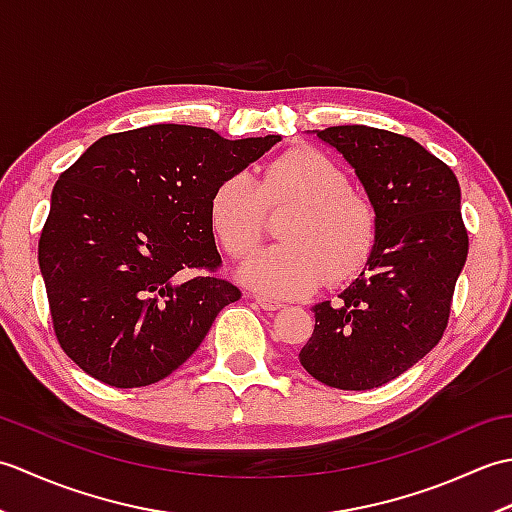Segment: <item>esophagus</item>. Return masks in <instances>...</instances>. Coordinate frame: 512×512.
Masks as SVG:
<instances>
[{
  "mask_svg": "<svg viewBox=\"0 0 512 512\" xmlns=\"http://www.w3.org/2000/svg\"><path fill=\"white\" fill-rule=\"evenodd\" d=\"M253 299H255V303L262 310H279L281 308V303L279 301H275V299H270V297H266V295H253Z\"/></svg>",
  "mask_w": 512,
  "mask_h": 512,
  "instance_id": "obj_1",
  "label": "esophagus"
}]
</instances>
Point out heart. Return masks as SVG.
<instances>
[{
  "mask_svg": "<svg viewBox=\"0 0 512 512\" xmlns=\"http://www.w3.org/2000/svg\"><path fill=\"white\" fill-rule=\"evenodd\" d=\"M292 206L279 226L284 244L259 250L239 268L248 286L273 297H299L352 279L376 244V211L350 191L341 165L312 147H297L270 160L253 178L226 176L211 193V228L231 257H246L262 242L266 209Z\"/></svg>",
  "mask_w": 512,
  "mask_h": 512,
  "instance_id": "1",
  "label": "heart"
}]
</instances>
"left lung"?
<instances>
[{"instance_id":"1","label":"left lung","mask_w":512,"mask_h":512,"mask_svg":"<svg viewBox=\"0 0 512 512\" xmlns=\"http://www.w3.org/2000/svg\"><path fill=\"white\" fill-rule=\"evenodd\" d=\"M361 180L376 211V244L339 299L314 306L299 361L321 383L363 391L429 354L447 328L469 235L460 182L413 138L367 125L314 132Z\"/></svg>"}]
</instances>
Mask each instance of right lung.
Returning a JSON list of instances; mask_svg holds the SVG:
<instances>
[{
	"label": "right lung",
	"mask_w": 512,
	"mask_h": 512,
	"mask_svg": "<svg viewBox=\"0 0 512 512\" xmlns=\"http://www.w3.org/2000/svg\"><path fill=\"white\" fill-rule=\"evenodd\" d=\"M281 136L226 140L160 123L96 140L52 189L39 239L54 334L112 387L167 378L242 297L220 266L209 200Z\"/></svg>",
	"instance_id": "right-lung-1"
}]
</instances>
